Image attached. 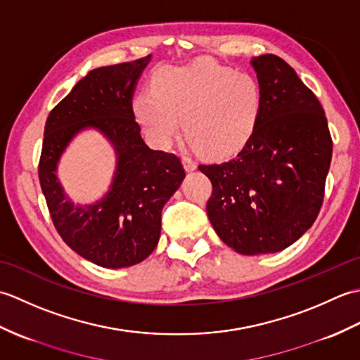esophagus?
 <instances>
[{
  "instance_id": "esophagus-1",
  "label": "esophagus",
  "mask_w": 360,
  "mask_h": 360,
  "mask_svg": "<svg viewBox=\"0 0 360 360\" xmlns=\"http://www.w3.org/2000/svg\"><path fill=\"white\" fill-rule=\"evenodd\" d=\"M182 164H184V168L187 172H193L196 168V162L192 159V156L187 155V153L182 155Z\"/></svg>"
}]
</instances>
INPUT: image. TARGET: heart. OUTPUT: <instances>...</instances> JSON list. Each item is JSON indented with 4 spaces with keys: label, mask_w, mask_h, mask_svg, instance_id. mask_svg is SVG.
<instances>
[{
    "label": "heart",
    "mask_w": 360,
    "mask_h": 360,
    "mask_svg": "<svg viewBox=\"0 0 360 360\" xmlns=\"http://www.w3.org/2000/svg\"><path fill=\"white\" fill-rule=\"evenodd\" d=\"M133 108L156 147H168L184 119V133L198 151L226 156L241 148L254 133L262 88L254 75L200 60L159 70L151 89L137 94Z\"/></svg>",
    "instance_id": "b5f03b06"
}]
</instances>
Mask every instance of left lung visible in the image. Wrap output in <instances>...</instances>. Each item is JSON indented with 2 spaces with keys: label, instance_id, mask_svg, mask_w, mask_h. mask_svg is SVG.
Instances as JSON below:
<instances>
[{
  "label": "left lung",
  "instance_id": "8db88e82",
  "mask_svg": "<svg viewBox=\"0 0 360 360\" xmlns=\"http://www.w3.org/2000/svg\"><path fill=\"white\" fill-rule=\"evenodd\" d=\"M262 110L233 159L198 168L212 182L207 215L218 236L243 255L274 254L314 223L325 196L333 141L314 93L285 60L252 58Z\"/></svg>",
  "mask_w": 360,
  "mask_h": 360
}]
</instances>
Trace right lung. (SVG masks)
I'll list each match as a JSON object with an SVG mask.
<instances>
[{
    "mask_svg": "<svg viewBox=\"0 0 360 360\" xmlns=\"http://www.w3.org/2000/svg\"><path fill=\"white\" fill-rule=\"evenodd\" d=\"M150 60L147 56L89 71L49 112L44 127L38 178L52 223L74 252L108 269L141 263L156 249L162 207L186 178L179 158L151 150L134 120V88ZM86 127L110 141L118 164L109 193L94 205L79 206L64 195L56 165Z\"/></svg>",
    "mask_w": 360,
    "mask_h": 360,
    "instance_id": "add662e5",
    "label": "right lung"
}]
</instances>
